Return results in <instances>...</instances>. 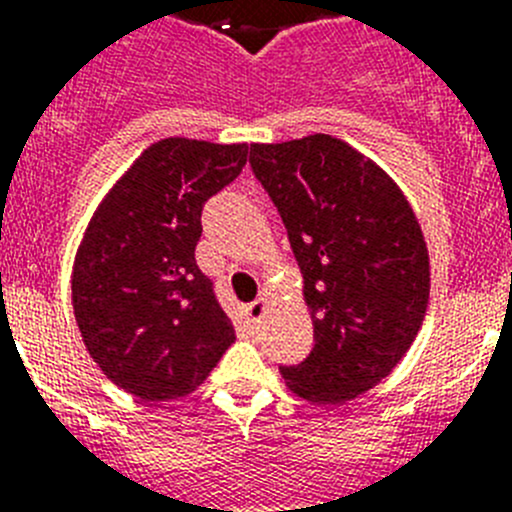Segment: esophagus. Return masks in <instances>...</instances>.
<instances>
[{
  "label": "esophagus",
  "instance_id": "obj_1",
  "mask_svg": "<svg viewBox=\"0 0 512 512\" xmlns=\"http://www.w3.org/2000/svg\"><path fill=\"white\" fill-rule=\"evenodd\" d=\"M269 312H271V300L266 295H261L259 300H253L251 305H248V318H251L253 323H261Z\"/></svg>",
  "mask_w": 512,
  "mask_h": 512
}]
</instances>
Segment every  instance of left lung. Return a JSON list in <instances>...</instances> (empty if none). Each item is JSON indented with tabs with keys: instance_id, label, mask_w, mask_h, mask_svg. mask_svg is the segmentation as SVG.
Instances as JSON below:
<instances>
[{
	"instance_id": "left-lung-1",
	"label": "left lung",
	"mask_w": 512,
	"mask_h": 512,
	"mask_svg": "<svg viewBox=\"0 0 512 512\" xmlns=\"http://www.w3.org/2000/svg\"><path fill=\"white\" fill-rule=\"evenodd\" d=\"M302 271L315 346L284 384L302 400L341 405L372 390L408 354L431 295L418 217L382 166L333 135L253 143Z\"/></svg>"
}]
</instances>
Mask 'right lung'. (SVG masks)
<instances>
[{
  "instance_id": "right-lung-1",
  "label": "right lung",
  "mask_w": 512,
  "mask_h": 512,
  "mask_svg": "<svg viewBox=\"0 0 512 512\" xmlns=\"http://www.w3.org/2000/svg\"><path fill=\"white\" fill-rule=\"evenodd\" d=\"M246 156V143L156 140L104 194L76 248L81 341L104 377L140 400L187 397L235 341L194 248L202 205Z\"/></svg>"
}]
</instances>
